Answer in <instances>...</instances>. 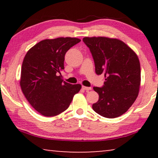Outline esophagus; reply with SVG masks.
Segmentation results:
<instances>
[{
    "instance_id": "34e87169",
    "label": "esophagus",
    "mask_w": 158,
    "mask_h": 158,
    "mask_svg": "<svg viewBox=\"0 0 158 158\" xmlns=\"http://www.w3.org/2000/svg\"><path fill=\"white\" fill-rule=\"evenodd\" d=\"M82 88H83V90H86V91H88V90H90L92 89V88L90 87H86V86H84V85L82 86Z\"/></svg>"
}]
</instances>
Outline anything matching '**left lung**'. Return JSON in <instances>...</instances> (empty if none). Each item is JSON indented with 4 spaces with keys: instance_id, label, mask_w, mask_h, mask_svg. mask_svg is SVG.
I'll return each mask as SVG.
<instances>
[{
    "instance_id": "1",
    "label": "left lung",
    "mask_w": 158,
    "mask_h": 158,
    "mask_svg": "<svg viewBox=\"0 0 158 158\" xmlns=\"http://www.w3.org/2000/svg\"><path fill=\"white\" fill-rule=\"evenodd\" d=\"M95 63L97 75H104L103 87H94L99 98L92 108L109 118L122 116L137 98L141 82L140 63L130 47L117 39L84 37Z\"/></svg>"
}]
</instances>
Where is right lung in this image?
<instances>
[{
    "label": "right lung",
    "instance_id": "add662e5",
    "mask_svg": "<svg viewBox=\"0 0 158 158\" xmlns=\"http://www.w3.org/2000/svg\"><path fill=\"white\" fill-rule=\"evenodd\" d=\"M80 42V39L73 37L44 40L26 54L21 88L31 106L42 115L55 116L64 111L81 90V84L72 85L61 78L64 55Z\"/></svg>",
    "mask_w": 158,
    "mask_h": 158
}]
</instances>
